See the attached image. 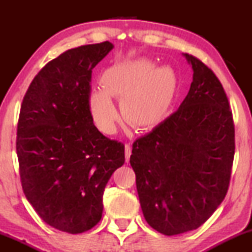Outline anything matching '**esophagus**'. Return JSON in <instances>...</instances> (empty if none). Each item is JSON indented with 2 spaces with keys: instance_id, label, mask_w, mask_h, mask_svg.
I'll use <instances>...</instances> for the list:
<instances>
[{
  "instance_id": "obj_1",
  "label": "esophagus",
  "mask_w": 252,
  "mask_h": 252,
  "mask_svg": "<svg viewBox=\"0 0 252 252\" xmlns=\"http://www.w3.org/2000/svg\"><path fill=\"white\" fill-rule=\"evenodd\" d=\"M124 153H126V161L129 162L130 155H131V147H130L129 143H126V147H124Z\"/></svg>"
}]
</instances>
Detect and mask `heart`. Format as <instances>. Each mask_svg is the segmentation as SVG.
Instances as JSON below:
<instances>
[{
  "label": "heart",
  "instance_id": "1",
  "mask_svg": "<svg viewBox=\"0 0 252 252\" xmlns=\"http://www.w3.org/2000/svg\"><path fill=\"white\" fill-rule=\"evenodd\" d=\"M172 71L156 67L146 59L112 66L100 79L102 90L90 94L89 108L97 128L111 134L116 128L118 111L111 97L120 98L123 120L135 128H150L160 122L170 102Z\"/></svg>",
  "mask_w": 252,
  "mask_h": 252
}]
</instances>
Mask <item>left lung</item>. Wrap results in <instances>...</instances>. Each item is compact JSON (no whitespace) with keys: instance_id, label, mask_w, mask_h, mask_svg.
Listing matches in <instances>:
<instances>
[{"instance_id":"obj_1","label":"left lung","mask_w":252,"mask_h":252,"mask_svg":"<svg viewBox=\"0 0 252 252\" xmlns=\"http://www.w3.org/2000/svg\"><path fill=\"white\" fill-rule=\"evenodd\" d=\"M193 82L174 114L132 144L130 164L146 220L166 236L198 228L226 195L235 126L222 85L185 53Z\"/></svg>"}]
</instances>
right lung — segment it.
Returning <instances> with one entry per match:
<instances>
[{"label":"right lung","instance_id":"obj_1","mask_svg":"<svg viewBox=\"0 0 252 252\" xmlns=\"http://www.w3.org/2000/svg\"><path fill=\"white\" fill-rule=\"evenodd\" d=\"M112 48L105 41L63 52L36 74L21 104L22 189L42 220L63 232L100 220L104 189L126 161L123 143L94 126L89 108L92 70Z\"/></svg>","mask_w":252,"mask_h":252}]
</instances>
